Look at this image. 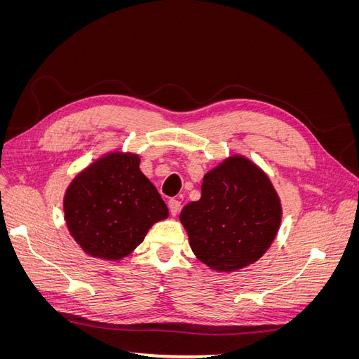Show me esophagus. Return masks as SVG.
I'll list each match as a JSON object with an SVG mask.
<instances>
[{
  "instance_id": "obj_1",
  "label": "esophagus",
  "mask_w": 359,
  "mask_h": 359,
  "mask_svg": "<svg viewBox=\"0 0 359 359\" xmlns=\"http://www.w3.org/2000/svg\"><path fill=\"white\" fill-rule=\"evenodd\" d=\"M168 206H169L170 214H172L173 217H175V215L180 212V210H181V202L177 201V199H170V201L168 202Z\"/></svg>"
}]
</instances>
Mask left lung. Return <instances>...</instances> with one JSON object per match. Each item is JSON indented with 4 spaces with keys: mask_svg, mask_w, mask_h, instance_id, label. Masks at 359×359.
<instances>
[{
    "mask_svg": "<svg viewBox=\"0 0 359 359\" xmlns=\"http://www.w3.org/2000/svg\"><path fill=\"white\" fill-rule=\"evenodd\" d=\"M281 202L256 163L233 154L205 173L199 201L184 206L180 222L202 264L232 273L255 264L274 243Z\"/></svg>",
    "mask_w": 359,
    "mask_h": 359,
    "instance_id": "8db88e82",
    "label": "left lung"
}]
</instances>
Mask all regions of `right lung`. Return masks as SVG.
Returning <instances> with one entry per match:
<instances>
[{
	"mask_svg": "<svg viewBox=\"0 0 359 359\" xmlns=\"http://www.w3.org/2000/svg\"><path fill=\"white\" fill-rule=\"evenodd\" d=\"M139 154L115 149L95 158L64 193V220L91 257L121 260L169 217L160 193L139 168Z\"/></svg>",
	"mask_w": 359,
	"mask_h": 359,
	"instance_id": "obj_1",
	"label": "right lung"
}]
</instances>
